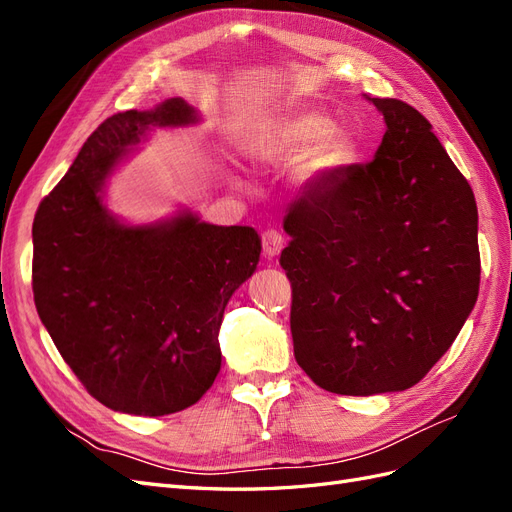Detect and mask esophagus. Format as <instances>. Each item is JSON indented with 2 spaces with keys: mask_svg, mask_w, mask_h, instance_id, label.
Wrapping results in <instances>:
<instances>
[{
  "mask_svg": "<svg viewBox=\"0 0 512 512\" xmlns=\"http://www.w3.org/2000/svg\"><path fill=\"white\" fill-rule=\"evenodd\" d=\"M262 250H265V256L269 258L280 256V252L284 250V237L277 230L267 228L262 232Z\"/></svg>",
  "mask_w": 512,
  "mask_h": 512,
  "instance_id": "obj_1",
  "label": "esophagus"
}]
</instances>
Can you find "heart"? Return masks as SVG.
<instances>
[{
  "instance_id": "b5f03b06",
  "label": "heart",
  "mask_w": 512,
  "mask_h": 512,
  "mask_svg": "<svg viewBox=\"0 0 512 512\" xmlns=\"http://www.w3.org/2000/svg\"><path fill=\"white\" fill-rule=\"evenodd\" d=\"M254 156L265 164H288L299 158L297 181L301 185H318L346 158V141L331 121L316 113L303 111L271 121L262 128L254 143Z\"/></svg>"
}]
</instances>
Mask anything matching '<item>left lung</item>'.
<instances>
[{
    "label": "left lung",
    "mask_w": 512,
    "mask_h": 512,
    "mask_svg": "<svg viewBox=\"0 0 512 512\" xmlns=\"http://www.w3.org/2000/svg\"><path fill=\"white\" fill-rule=\"evenodd\" d=\"M386 132L290 207L282 267L294 359L337 395L406 391L451 348L478 297L470 183L410 104L369 98Z\"/></svg>",
    "instance_id": "left-lung-1"
}]
</instances>
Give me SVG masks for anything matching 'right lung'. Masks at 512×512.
<instances>
[{
    "mask_svg": "<svg viewBox=\"0 0 512 512\" xmlns=\"http://www.w3.org/2000/svg\"><path fill=\"white\" fill-rule=\"evenodd\" d=\"M198 111L168 98L100 123L34 218V301L59 354L91 397L115 412L173 414L220 374V327L252 277L260 237L190 209L128 224L106 207V181L153 128H185Z\"/></svg>",
    "mask_w": 512,
    "mask_h": 512,
    "instance_id": "add662e5",
    "label": "right lung"
}]
</instances>
